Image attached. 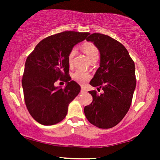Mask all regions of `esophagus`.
I'll use <instances>...</instances> for the list:
<instances>
[{"label": "esophagus", "mask_w": 160, "mask_h": 160, "mask_svg": "<svg viewBox=\"0 0 160 160\" xmlns=\"http://www.w3.org/2000/svg\"><path fill=\"white\" fill-rule=\"evenodd\" d=\"M81 92H87V89L84 88V87H82V89H81Z\"/></svg>", "instance_id": "obj_1"}]
</instances>
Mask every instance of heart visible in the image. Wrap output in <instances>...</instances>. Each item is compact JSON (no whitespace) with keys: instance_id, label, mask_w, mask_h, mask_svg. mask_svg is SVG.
I'll return each mask as SVG.
<instances>
[{"instance_id":"1","label":"heart","mask_w":160,"mask_h":160,"mask_svg":"<svg viewBox=\"0 0 160 160\" xmlns=\"http://www.w3.org/2000/svg\"><path fill=\"white\" fill-rule=\"evenodd\" d=\"M83 49H84L85 54H87L89 60H90V59L94 56L98 55V50L97 49V47L92 43H84V45H83ZM75 53L76 49L73 48V49H72L71 51L70 52L68 55L69 65L72 64V61H73V58ZM90 74L87 73V72L82 71V70H77V71L73 74V78L74 81H76V82L79 83L81 84H86V83L90 79Z\"/></svg>"}]
</instances>
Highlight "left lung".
Instances as JSON below:
<instances>
[{"label": "left lung", "mask_w": 160, "mask_h": 160, "mask_svg": "<svg viewBox=\"0 0 160 160\" xmlns=\"http://www.w3.org/2000/svg\"><path fill=\"white\" fill-rule=\"evenodd\" d=\"M91 41L100 52V67L89 84L103 93L89 91L92 102L84 107L88 121L99 128L108 129L122 121L130 108L136 80L135 63L126 48L110 36L91 34Z\"/></svg>", "instance_id": "left-lung-1"}]
</instances>
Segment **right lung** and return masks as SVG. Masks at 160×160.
<instances>
[{
  "instance_id": "add662e5",
  "label": "right lung",
  "mask_w": 160,
  "mask_h": 160,
  "mask_svg": "<svg viewBox=\"0 0 160 160\" xmlns=\"http://www.w3.org/2000/svg\"><path fill=\"white\" fill-rule=\"evenodd\" d=\"M89 32L65 31L41 41L28 57L22 85L24 98L32 117L43 125H53L66 117L68 106L81 87L68 75V55L75 45ZM58 79L67 82L55 87Z\"/></svg>"
}]
</instances>
